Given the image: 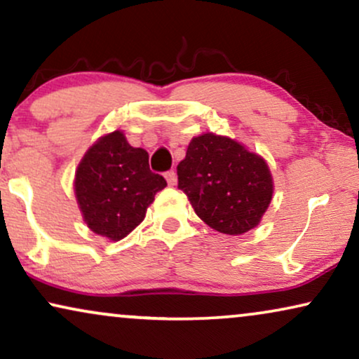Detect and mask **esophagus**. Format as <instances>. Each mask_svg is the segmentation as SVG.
Returning a JSON list of instances; mask_svg holds the SVG:
<instances>
[{"label": "esophagus", "mask_w": 359, "mask_h": 359, "mask_svg": "<svg viewBox=\"0 0 359 359\" xmlns=\"http://www.w3.org/2000/svg\"><path fill=\"white\" fill-rule=\"evenodd\" d=\"M164 177H165L167 184H169V185H175V182H177V174H175L174 170H167L165 174H164Z\"/></svg>", "instance_id": "esophagus-1"}]
</instances>
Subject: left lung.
Segmentation results:
<instances>
[{
    "label": "left lung",
    "mask_w": 359,
    "mask_h": 359,
    "mask_svg": "<svg viewBox=\"0 0 359 359\" xmlns=\"http://www.w3.org/2000/svg\"><path fill=\"white\" fill-rule=\"evenodd\" d=\"M179 187L195 213L224 235L255 228L272 198L269 167L257 154L224 136L194 137L177 165Z\"/></svg>",
    "instance_id": "8db88e82"
}]
</instances>
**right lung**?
<instances>
[{"label": "right lung", "mask_w": 359, "mask_h": 359, "mask_svg": "<svg viewBox=\"0 0 359 359\" xmlns=\"http://www.w3.org/2000/svg\"><path fill=\"white\" fill-rule=\"evenodd\" d=\"M167 185L149 169V154L128 144L121 131L103 136L87 151L75 174V195L85 223L118 241L146 217L154 195Z\"/></svg>", "instance_id": "obj_1"}]
</instances>
